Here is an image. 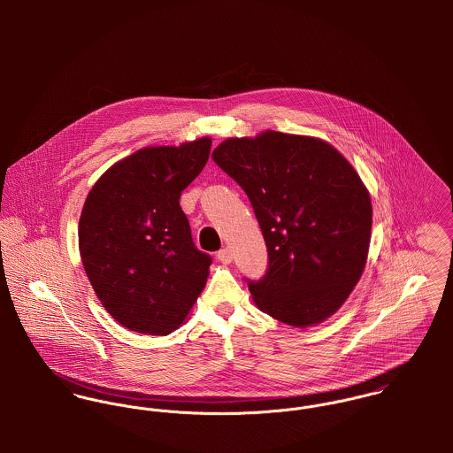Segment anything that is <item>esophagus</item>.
<instances>
[{"label": "esophagus", "mask_w": 453, "mask_h": 453, "mask_svg": "<svg viewBox=\"0 0 453 453\" xmlns=\"http://www.w3.org/2000/svg\"><path fill=\"white\" fill-rule=\"evenodd\" d=\"M216 257H218V259H219L221 263H225V265H226V263H232V258H234L232 251H230V250H226V248H225V250H221V251H218V255H216Z\"/></svg>", "instance_id": "obj_1"}]
</instances>
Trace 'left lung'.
Wrapping results in <instances>:
<instances>
[{
	"label": "left lung",
	"instance_id": "left-lung-1",
	"mask_svg": "<svg viewBox=\"0 0 453 453\" xmlns=\"http://www.w3.org/2000/svg\"><path fill=\"white\" fill-rule=\"evenodd\" d=\"M212 160L250 196L268 270L250 282L261 312L295 327L331 318L359 282L372 198L350 162L312 135L265 130L228 137Z\"/></svg>",
	"mask_w": 453,
	"mask_h": 453
}]
</instances>
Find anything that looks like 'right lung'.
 Returning a JSON list of instances; mask_svg holds the SVG:
<instances>
[{
  "label": "right lung",
  "instance_id": "add662e5",
  "mask_svg": "<svg viewBox=\"0 0 453 453\" xmlns=\"http://www.w3.org/2000/svg\"><path fill=\"white\" fill-rule=\"evenodd\" d=\"M211 137L148 146L113 164L87 195L78 248L108 314L135 333L169 334L205 288L211 257L198 251L180 196L203 169Z\"/></svg>",
  "mask_w": 453,
  "mask_h": 453
}]
</instances>
